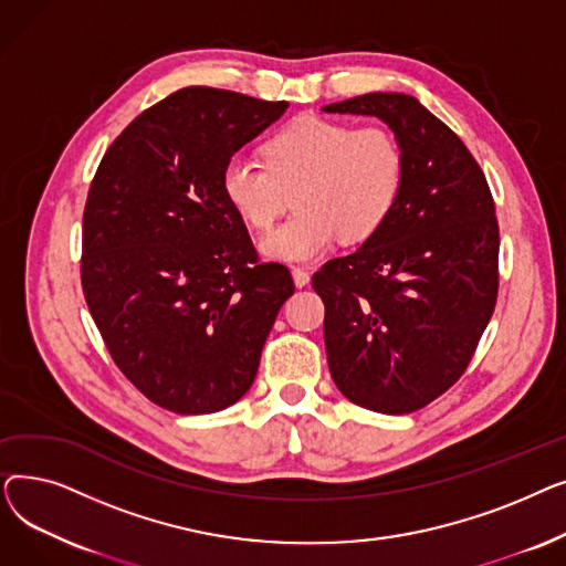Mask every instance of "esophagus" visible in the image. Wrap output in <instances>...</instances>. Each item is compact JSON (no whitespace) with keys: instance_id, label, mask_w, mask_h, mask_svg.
<instances>
[{"instance_id":"1","label":"esophagus","mask_w":566,"mask_h":566,"mask_svg":"<svg viewBox=\"0 0 566 566\" xmlns=\"http://www.w3.org/2000/svg\"><path fill=\"white\" fill-rule=\"evenodd\" d=\"M291 275H293V284L298 286V289H303V286L310 284V273L303 271V268H293Z\"/></svg>"}]
</instances>
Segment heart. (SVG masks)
<instances>
[{
	"mask_svg": "<svg viewBox=\"0 0 566 566\" xmlns=\"http://www.w3.org/2000/svg\"><path fill=\"white\" fill-rule=\"evenodd\" d=\"M406 158L382 126L353 128L305 114L263 144V167L231 158L222 195L248 227L268 229L289 208L295 213L261 241V254L280 263H312L342 238H371L399 201Z\"/></svg>",
	"mask_w": 566,
	"mask_h": 566,
	"instance_id": "b5f03b06",
	"label": "heart"
}]
</instances>
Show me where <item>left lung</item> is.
I'll use <instances>...</instances> for the list:
<instances>
[{
  "instance_id": "left-lung-1",
  "label": "left lung",
  "mask_w": 566,
  "mask_h": 566,
  "mask_svg": "<svg viewBox=\"0 0 566 566\" xmlns=\"http://www.w3.org/2000/svg\"><path fill=\"white\" fill-rule=\"evenodd\" d=\"M376 116L406 158L395 211L348 256L312 277L339 392L403 415L452 388L497 298V220L486 178L465 144L418 98L365 94L325 105Z\"/></svg>"
}]
</instances>
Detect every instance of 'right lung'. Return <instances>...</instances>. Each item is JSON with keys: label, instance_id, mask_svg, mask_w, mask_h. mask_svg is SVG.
<instances>
[{"label": "right lung", "instance_id": "1", "mask_svg": "<svg viewBox=\"0 0 566 566\" xmlns=\"http://www.w3.org/2000/svg\"><path fill=\"white\" fill-rule=\"evenodd\" d=\"M289 103L178 88L114 139L88 188L82 289L116 367L178 415L218 412L254 382L289 268L261 263L222 195L235 151Z\"/></svg>", "mask_w": 566, "mask_h": 566}]
</instances>
